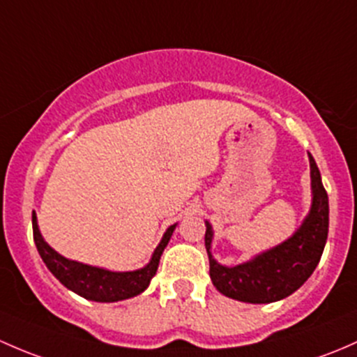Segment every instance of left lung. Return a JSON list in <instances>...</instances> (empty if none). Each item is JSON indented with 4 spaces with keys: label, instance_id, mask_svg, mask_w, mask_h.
I'll return each instance as SVG.
<instances>
[{
    "label": "left lung",
    "instance_id": "8db88e82",
    "mask_svg": "<svg viewBox=\"0 0 357 357\" xmlns=\"http://www.w3.org/2000/svg\"><path fill=\"white\" fill-rule=\"evenodd\" d=\"M310 163L313 206L303 227L284 244L249 263L227 268L216 263L209 252L213 232L211 225L206 222L204 244L209 258V277L223 296L242 303H275L296 292L311 277L328 237V196L311 154Z\"/></svg>",
    "mask_w": 357,
    "mask_h": 357
}]
</instances>
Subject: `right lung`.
<instances>
[{
	"label": "right lung",
	"mask_w": 357,
	"mask_h": 357,
	"mask_svg": "<svg viewBox=\"0 0 357 357\" xmlns=\"http://www.w3.org/2000/svg\"><path fill=\"white\" fill-rule=\"evenodd\" d=\"M175 225H172L161 238L160 245L154 251L151 263L137 271H125V273H115V271L101 270V268L87 266V264L70 261L44 242L36 222V213H32V232H34V242L39 255L47 270L72 292L79 294L84 299L98 301V303H115V301L128 299L148 289L149 282L154 277L160 264V258L174 234Z\"/></svg>",
	"instance_id": "right-lung-1"
}]
</instances>
